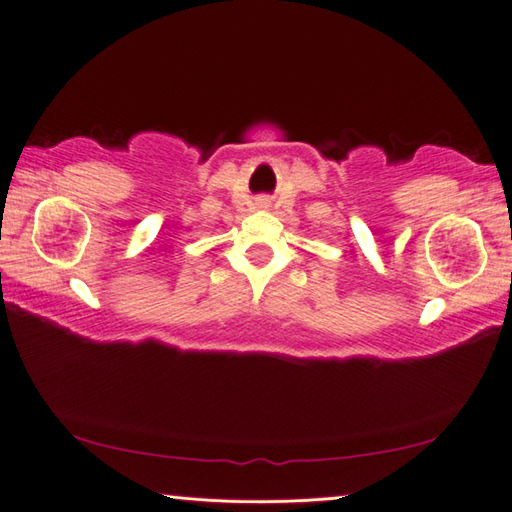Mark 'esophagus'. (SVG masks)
<instances>
[{
    "label": "esophagus",
    "mask_w": 512,
    "mask_h": 512,
    "mask_svg": "<svg viewBox=\"0 0 512 512\" xmlns=\"http://www.w3.org/2000/svg\"><path fill=\"white\" fill-rule=\"evenodd\" d=\"M269 205H272V202H269V198H258L256 200V207L258 209H269Z\"/></svg>",
    "instance_id": "34e87169"
}]
</instances>
